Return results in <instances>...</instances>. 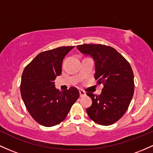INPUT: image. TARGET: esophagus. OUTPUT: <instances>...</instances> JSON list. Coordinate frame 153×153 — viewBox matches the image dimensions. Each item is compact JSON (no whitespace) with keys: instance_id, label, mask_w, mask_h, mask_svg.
<instances>
[{"instance_id":"34e87169","label":"esophagus","mask_w":153,"mask_h":153,"mask_svg":"<svg viewBox=\"0 0 153 153\" xmlns=\"http://www.w3.org/2000/svg\"><path fill=\"white\" fill-rule=\"evenodd\" d=\"M79 93H80V97H84V96H85V92L83 90H79Z\"/></svg>"}]
</instances>
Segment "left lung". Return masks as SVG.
I'll return each instance as SVG.
<instances>
[{
	"label": "left lung",
	"mask_w": 153,
	"mask_h": 153,
	"mask_svg": "<svg viewBox=\"0 0 153 153\" xmlns=\"http://www.w3.org/2000/svg\"><path fill=\"white\" fill-rule=\"evenodd\" d=\"M81 53L88 54L95 62V80L103 84L100 95L86 94L92 105L86 109L95 123L110 126L115 123L128 110L134 91V73L130 64L112 47L102 44L77 46Z\"/></svg>",
	"instance_id": "left-lung-1"
}]
</instances>
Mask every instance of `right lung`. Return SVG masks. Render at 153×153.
<instances>
[{"mask_svg":"<svg viewBox=\"0 0 153 153\" xmlns=\"http://www.w3.org/2000/svg\"><path fill=\"white\" fill-rule=\"evenodd\" d=\"M74 46H61L40 53L25 67L20 92L27 110L38 123L46 127L62 122L80 96L75 87L56 89L54 80L62 73L65 55Z\"/></svg>","mask_w":153,"mask_h":153,"instance_id":"right-lung-1","label":"right lung"}]
</instances>
